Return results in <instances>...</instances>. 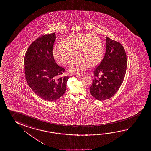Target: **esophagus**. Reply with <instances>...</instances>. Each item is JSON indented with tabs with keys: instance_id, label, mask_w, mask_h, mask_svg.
Segmentation results:
<instances>
[{
	"instance_id": "esophagus-1",
	"label": "esophagus",
	"mask_w": 151,
	"mask_h": 151,
	"mask_svg": "<svg viewBox=\"0 0 151 151\" xmlns=\"http://www.w3.org/2000/svg\"><path fill=\"white\" fill-rule=\"evenodd\" d=\"M75 76L79 77H80L83 76H84V74H76L75 75Z\"/></svg>"
}]
</instances>
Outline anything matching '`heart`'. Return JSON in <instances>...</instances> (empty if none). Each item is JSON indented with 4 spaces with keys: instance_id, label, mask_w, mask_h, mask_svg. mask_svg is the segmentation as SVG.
Returning <instances> with one entry per match:
<instances>
[{
    "instance_id": "b5f03b06",
    "label": "heart",
    "mask_w": 151,
    "mask_h": 151,
    "mask_svg": "<svg viewBox=\"0 0 151 151\" xmlns=\"http://www.w3.org/2000/svg\"><path fill=\"white\" fill-rule=\"evenodd\" d=\"M76 55L69 71L73 73L84 72L88 66L94 67L101 62L104 55V46L97 35L91 34H75L65 38L62 45L53 50V56L58 64L67 66Z\"/></svg>"
}]
</instances>
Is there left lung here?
<instances>
[{"instance_id":"8db88e82","label":"left lung","mask_w":151,"mask_h":151,"mask_svg":"<svg viewBox=\"0 0 151 151\" xmlns=\"http://www.w3.org/2000/svg\"><path fill=\"white\" fill-rule=\"evenodd\" d=\"M106 42L105 56L94 70L95 78L89 88L91 95L99 101L109 99L116 94L123 82L127 67L123 46L107 37Z\"/></svg>"}]
</instances>
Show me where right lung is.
Returning <instances> with one entry per match:
<instances>
[{
	"label": "right lung",
	"instance_id": "right-lung-1",
	"mask_svg": "<svg viewBox=\"0 0 151 151\" xmlns=\"http://www.w3.org/2000/svg\"><path fill=\"white\" fill-rule=\"evenodd\" d=\"M55 33L42 35L33 42L25 54V77L29 86L38 96L47 101L60 99L66 90L69 77L65 69L57 65L53 56Z\"/></svg>",
	"mask_w": 151,
	"mask_h": 151
}]
</instances>
